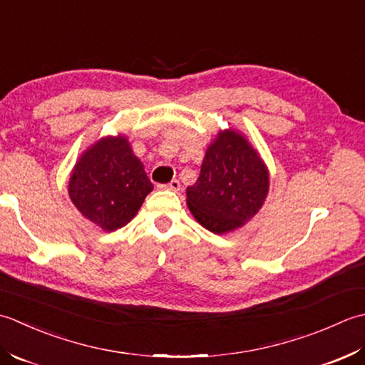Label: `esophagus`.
Here are the masks:
<instances>
[{
    "mask_svg": "<svg viewBox=\"0 0 365 365\" xmlns=\"http://www.w3.org/2000/svg\"><path fill=\"white\" fill-rule=\"evenodd\" d=\"M159 187H160V189H165V190L178 192V190L181 189V184H180V181H178V180H173V181H170L168 184H160Z\"/></svg>",
    "mask_w": 365,
    "mask_h": 365,
    "instance_id": "esophagus-1",
    "label": "esophagus"
}]
</instances>
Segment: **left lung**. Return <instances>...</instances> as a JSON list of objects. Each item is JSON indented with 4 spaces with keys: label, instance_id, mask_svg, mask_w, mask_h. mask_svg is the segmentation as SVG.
I'll return each mask as SVG.
<instances>
[{
    "label": "left lung",
    "instance_id": "1",
    "mask_svg": "<svg viewBox=\"0 0 365 365\" xmlns=\"http://www.w3.org/2000/svg\"><path fill=\"white\" fill-rule=\"evenodd\" d=\"M269 172L241 132L220 130L207 146L197 182L187 187V206L215 235L241 228L262 210Z\"/></svg>",
    "mask_w": 365,
    "mask_h": 365
}]
</instances>
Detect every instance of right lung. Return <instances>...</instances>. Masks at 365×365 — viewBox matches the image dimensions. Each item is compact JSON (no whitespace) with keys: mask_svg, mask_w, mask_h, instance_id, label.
<instances>
[{"mask_svg":"<svg viewBox=\"0 0 365 365\" xmlns=\"http://www.w3.org/2000/svg\"><path fill=\"white\" fill-rule=\"evenodd\" d=\"M151 190L143 163L124 135L103 137L89 146L69 180L72 203L106 232L128 225Z\"/></svg>","mask_w":365,"mask_h":365,"instance_id":"add662e5","label":"right lung"}]
</instances>
